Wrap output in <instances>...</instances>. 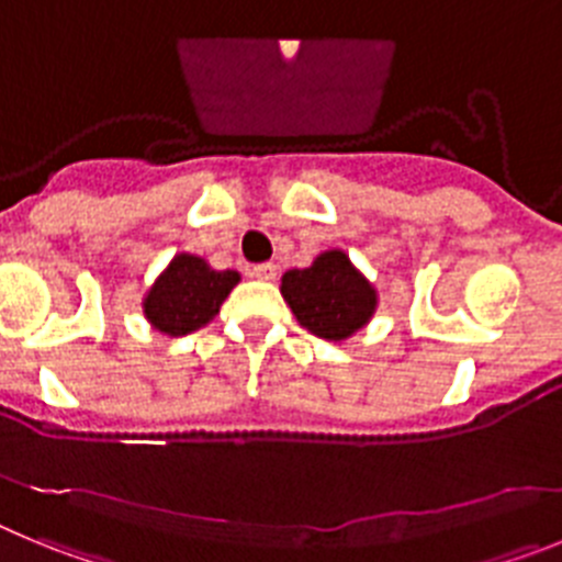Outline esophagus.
Instances as JSON below:
<instances>
[{"mask_svg":"<svg viewBox=\"0 0 562 562\" xmlns=\"http://www.w3.org/2000/svg\"><path fill=\"white\" fill-rule=\"evenodd\" d=\"M252 278H258V281H272V278L278 276V267L272 265V261H265V265H256L250 270Z\"/></svg>","mask_w":562,"mask_h":562,"instance_id":"34e87169","label":"esophagus"}]
</instances>
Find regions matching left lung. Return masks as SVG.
<instances>
[{"instance_id": "1", "label": "left lung", "mask_w": 562, "mask_h": 562, "mask_svg": "<svg viewBox=\"0 0 562 562\" xmlns=\"http://www.w3.org/2000/svg\"><path fill=\"white\" fill-rule=\"evenodd\" d=\"M281 295L295 312L297 324L324 340H346L369 324L376 306L371 284L351 267L349 256L329 250L306 270L281 278Z\"/></svg>"}]
</instances>
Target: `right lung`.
<instances>
[{"mask_svg":"<svg viewBox=\"0 0 562 562\" xmlns=\"http://www.w3.org/2000/svg\"><path fill=\"white\" fill-rule=\"evenodd\" d=\"M238 284V272L211 270L196 256L180 252L146 295V315L166 335H191L220 312Z\"/></svg>","mask_w":562,"mask_h":562,"instance_id":"1","label":"right lung"}]
</instances>
